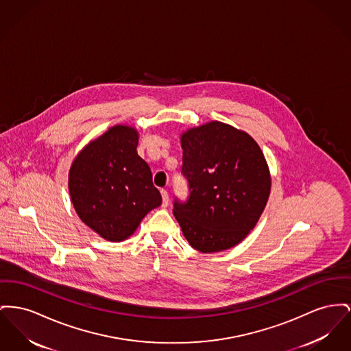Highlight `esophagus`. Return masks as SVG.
<instances>
[{"instance_id":"esophagus-1","label":"esophagus","mask_w":351,"mask_h":351,"mask_svg":"<svg viewBox=\"0 0 351 351\" xmlns=\"http://www.w3.org/2000/svg\"><path fill=\"white\" fill-rule=\"evenodd\" d=\"M160 193H162V197H163V206H168V202H169V196H168V192H167L165 189H162V191H160Z\"/></svg>"}]
</instances>
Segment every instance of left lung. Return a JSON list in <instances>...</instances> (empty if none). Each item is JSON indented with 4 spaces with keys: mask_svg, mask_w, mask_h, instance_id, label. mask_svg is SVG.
Segmentation results:
<instances>
[{
    "mask_svg": "<svg viewBox=\"0 0 351 351\" xmlns=\"http://www.w3.org/2000/svg\"><path fill=\"white\" fill-rule=\"evenodd\" d=\"M186 200L173 215L191 247L221 252L247 237L268 202L270 176L258 145L228 124L210 122L182 135Z\"/></svg>",
    "mask_w": 351,
    "mask_h": 351,
    "instance_id": "obj_1",
    "label": "left lung"
}]
</instances>
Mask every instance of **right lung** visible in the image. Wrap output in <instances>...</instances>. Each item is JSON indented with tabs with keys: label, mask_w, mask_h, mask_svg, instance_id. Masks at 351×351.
Segmentation results:
<instances>
[{
	"label": "right lung",
	"mask_w": 351,
	"mask_h": 351,
	"mask_svg": "<svg viewBox=\"0 0 351 351\" xmlns=\"http://www.w3.org/2000/svg\"><path fill=\"white\" fill-rule=\"evenodd\" d=\"M136 147V130L115 125L86 145L70 168L69 191L78 216L110 241H123L162 204Z\"/></svg>",
	"instance_id": "right-lung-1"
}]
</instances>
